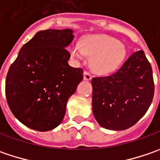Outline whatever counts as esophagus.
<instances>
[{"label": "esophagus", "mask_w": 160, "mask_h": 160, "mask_svg": "<svg viewBox=\"0 0 160 160\" xmlns=\"http://www.w3.org/2000/svg\"><path fill=\"white\" fill-rule=\"evenodd\" d=\"M83 77H84V80H90L92 79V75L88 72H84Z\"/></svg>", "instance_id": "obj_1"}]
</instances>
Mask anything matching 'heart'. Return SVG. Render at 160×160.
<instances>
[{"mask_svg":"<svg viewBox=\"0 0 160 160\" xmlns=\"http://www.w3.org/2000/svg\"><path fill=\"white\" fill-rule=\"evenodd\" d=\"M72 56L77 60L91 56L90 67L94 72L107 75L118 70L126 56V48L122 43L105 34L85 37L81 42L71 46Z\"/></svg>","mask_w":160,"mask_h":160,"instance_id":"heart-1","label":"heart"}]
</instances>
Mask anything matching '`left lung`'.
Here are the masks:
<instances>
[{
  "label": "left lung",
  "instance_id": "8db88e82",
  "mask_svg": "<svg viewBox=\"0 0 160 160\" xmlns=\"http://www.w3.org/2000/svg\"><path fill=\"white\" fill-rule=\"evenodd\" d=\"M92 110L98 124L115 131L132 127L146 114L154 96L152 69L142 50L113 75L91 80Z\"/></svg>",
  "mask_w": 160,
  "mask_h": 160
}]
</instances>
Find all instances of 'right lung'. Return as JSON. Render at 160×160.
Returning <instances> with one entry per match:
<instances>
[{
	"label": "right lung",
	"instance_id": "add662e5",
	"mask_svg": "<svg viewBox=\"0 0 160 160\" xmlns=\"http://www.w3.org/2000/svg\"><path fill=\"white\" fill-rule=\"evenodd\" d=\"M73 38L70 28L41 30L21 47L10 67L7 102L27 127L46 132L62 121L68 99L83 79L82 69L68 64L66 48Z\"/></svg>",
	"mask_w": 160,
	"mask_h": 160
}]
</instances>
